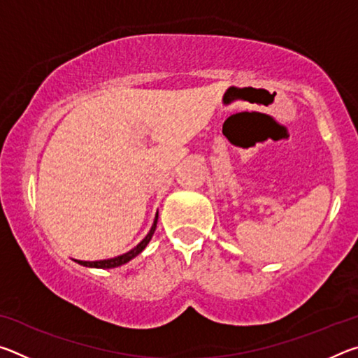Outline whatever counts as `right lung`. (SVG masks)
<instances>
[{"mask_svg":"<svg viewBox=\"0 0 358 358\" xmlns=\"http://www.w3.org/2000/svg\"><path fill=\"white\" fill-rule=\"evenodd\" d=\"M156 224H157V211H156L153 226H151L150 232L147 234V237H145L137 246L132 248L131 251L121 254V256L112 257V259H104V260H76V262L83 265V266H90V268H115V266L128 264L129 260L137 257L138 254H141L145 250V248H147V245L150 243V240H151V237H153V234H155V230H156Z\"/></svg>","mask_w":358,"mask_h":358,"instance_id":"obj_1","label":"right lung"}]
</instances>
